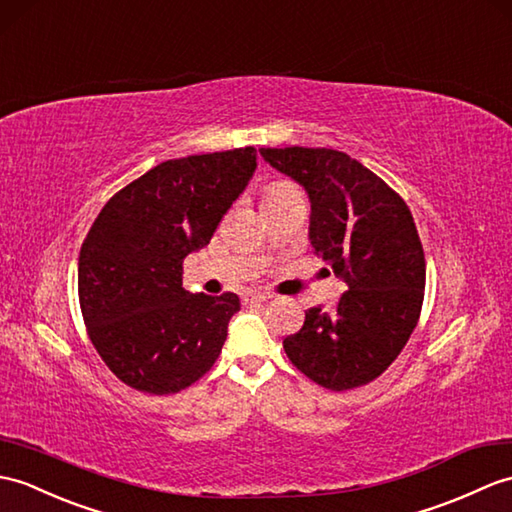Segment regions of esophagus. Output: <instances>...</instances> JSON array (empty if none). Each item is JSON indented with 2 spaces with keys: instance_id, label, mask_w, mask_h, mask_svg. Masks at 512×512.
Segmentation results:
<instances>
[{
  "instance_id": "1",
  "label": "esophagus",
  "mask_w": 512,
  "mask_h": 512,
  "mask_svg": "<svg viewBox=\"0 0 512 512\" xmlns=\"http://www.w3.org/2000/svg\"><path fill=\"white\" fill-rule=\"evenodd\" d=\"M268 299H270L268 292H246L242 296L244 305H253V303H261V301H268Z\"/></svg>"
}]
</instances>
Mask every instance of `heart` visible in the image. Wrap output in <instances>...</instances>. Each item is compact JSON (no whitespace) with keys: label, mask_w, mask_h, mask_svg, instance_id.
Wrapping results in <instances>:
<instances>
[{"label":"heart","mask_w":512,"mask_h":512,"mask_svg":"<svg viewBox=\"0 0 512 512\" xmlns=\"http://www.w3.org/2000/svg\"><path fill=\"white\" fill-rule=\"evenodd\" d=\"M264 200L266 205H275V202H285V200H305L303 198V192L296 185L292 183H272L268 185L266 194H264Z\"/></svg>","instance_id":"heart-1"}]
</instances>
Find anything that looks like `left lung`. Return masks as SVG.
<instances>
[{
	"instance_id": "left-lung-1",
	"label": "left lung",
	"mask_w": 512,
	"mask_h": 512,
	"mask_svg": "<svg viewBox=\"0 0 512 512\" xmlns=\"http://www.w3.org/2000/svg\"><path fill=\"white\" fill-rule=\"evenodd\" d=\"M261 157L310 198L314 253L347 283L334 312L312 307L283 340L290 362L329 390L373 382L417 327L425 255L403 198L349 154L329 148H261Z\"/></svg>"
}]
</instances>
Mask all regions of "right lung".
<instances>
[{
    "label": "right lung",
    "mask_w": 512,
    "mask_h": 512,
    "mask_svg": "<svg viewBox=\"0 0 512 512\" xmlns=\"http://www.w3.org/2000/svg\"><path fill=\"white\" fill-rule=\"evenodd\" d=\"M255 168L253 146L163 161L95 218L78 259L80 310L126 386L172 395L218 360L240 299L187 292L183 259L209 244Z\"/></svg>",
    "instance_id": "add662e5"
}]
</instances>
